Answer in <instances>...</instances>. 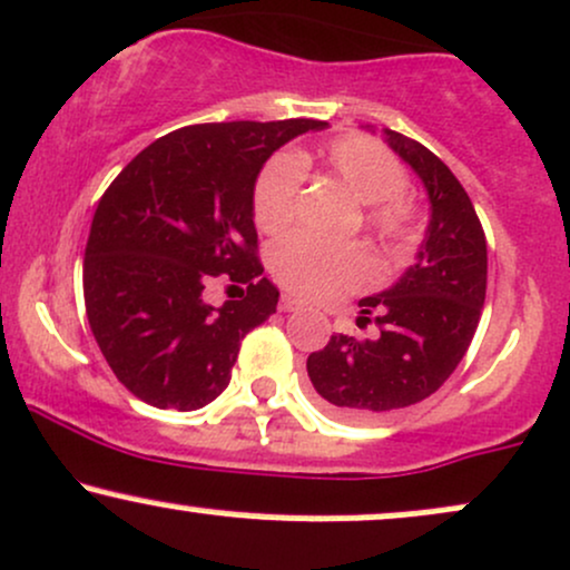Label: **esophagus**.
<instances>
[{"label": "esophagus", "mask_w": 570, "mask_h": 570, "mask_svg": "<svg viewBox=\"0 0 570 570\" xmlns=\"http://www.w3.org/2000/svg\"><path fill=\"white\" fill-rule=\"evenodd\" d=\"M278 308H281V311H284V314H292V311H299V308H303V303H299V299H295V297L284 295V297H281Z\"/></svg>", "instance_id": "1"}]
</instances>
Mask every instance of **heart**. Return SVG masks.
<instances>
[{"label": "heart", "mask_w": 570, "mask_h": 570, "mask_svg": "<svg viewBox=\"0 0 570 570\" xmlns=\"http://www.w3.org/2000/svg\"><path fill=\"white\" fill-rule=\"evenodd\" d=\"M330 173L356 203L371 205L367 224L386 240H403L414 224V205L405 197V167L367 137H343L327 148ZM305 186V161L297 154H278L265 167L254 189V218L265 233H278L295 218ZM275 281L292 295L316 303L341 299L379 275L376 259L365 246H333L311 235H289L271 254Z\"/></svg>", "instance_id": "b5f03b06"}]
</instances>
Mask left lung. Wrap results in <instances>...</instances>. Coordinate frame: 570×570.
Wrapping results in <instances>:
<instances>
[{"mask_svg": "<svg viewBox=\"0 0 570 570\" xmlns=\"http://www.w3.org/2000/svg\"><path fill=\"white\" fill-rule=\"evenodd\" d=\"M428 191L424 240L390 289L360 299L365 341L333 335L308 356V379L337 416L379 419L430 397L471 346L487 295V240L471 197L422 142L381 129Z\"/></svg>", "mask_w": 570, "mask_h": 570, "instance_id": "left-lung-1", "label": "left lung"}]
</instances>
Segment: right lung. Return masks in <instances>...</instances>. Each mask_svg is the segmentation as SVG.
<instances>
[{
    "instance_id": "obj_1",
    "label": "right lung",
    "mask_w": 570,
    "mask_h": 570,
    "mask_svg": "<svg viewBox=\"0 0 570 570\" xmlns=\"http://www.w3.org/2000/svg\"><path fill=\"white\" fill-rule=\"evenodd\" d=\"M318 129L327 124L314 118L175 129L102 194L86 243V314L142 403L194 411L227 390L240 341L278 305L256 259V178L281 146ZM218 272L247 292L216 309L202 292Z\"/></svg>"
}]
</instances>
